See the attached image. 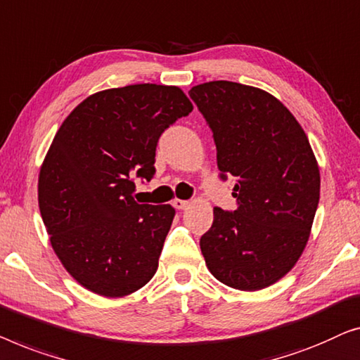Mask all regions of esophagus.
Instances as JSON below:
<instances>
[{"instance_id":"esophagus-1","label":"esophagus","mask_w":360,"mask_h":360,"mask_svg":"<svg viewBox=\"0 0 360 360\" xmlns=\"http://www.w3.org/2000/svg\"><path fill=\"white\" fill-rule=\"evenodd\" d=\"M173 205L176 207L178 210H184L187 205H189V200H182V199H174L173 200Z\"/></svg>"}]
</instances>
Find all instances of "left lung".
<instances>
[{
  "label": "left lung",
  "instance_id": "8db88e82",
  "mask_svg": "<svg viewBox=\"0 0 360 360\" xmlns=\"http://www.w3.org/2000/svg\"><path fill=\"white\" fill-rule=\"evenodd\" d=\"M189 94L214 131L217 165L221 178H235L240 204L233 214L215 207L200 251L217 281L261 290L305 251L320 200L315 153L290 110L264 89L209 81Z\"/></svg>",
  "mask_w": 360,
  "mask_h": 360
}]
</instances>
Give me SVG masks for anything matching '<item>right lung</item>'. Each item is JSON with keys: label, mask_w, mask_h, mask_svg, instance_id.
<instances>
[{"label": "right lung", "mask_w": 360, "mask_h": 360, "mask_svg": "<svg viewBox=\"0 0 360 360\" xmlns=\"http://www.w3.org/2000/svg\"><path fill=\"white\" fill-rule=\"evenodd\" d=\"M192 109L178 86L130 84L88 96L55 134L39 209L55 255L89 292L125 297L155 276L176 210L139 204L134 178H153L160 135Z\"/></svg>", "instance_id": "add662e5"}]
</instances>
